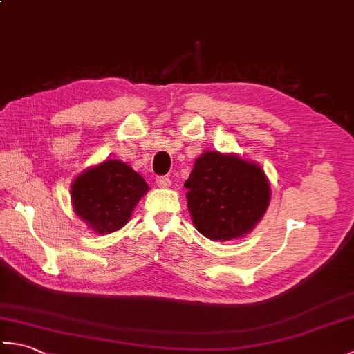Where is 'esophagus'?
Segmentation results:
<instances>
[{
	"mask_svg": "<svg viewBox=\"0 0 354 354\" xmlns=\"http://www.w3.org/2000/svg\"><path fill=\"white\" fill-rule=\"evenodd\" d=\"M156 185L158 187H162V189H165V187L170 185V179L167 176H158L156 178Z\"/></svg>",
	"mask_w": 354,
	"mask_h": 354,
	"instance_id": "1",
	"label": "esophagus"
}]
</instances>
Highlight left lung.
Here are the masks:
<instances>
[{"label": "left lung", "mask_w": 354, "mask_h": 354, "mask_svg": "<svg viewBox=\"0 0 354 354\" xmlns=\"http://www.w3.org/2000/svg\"><path fill=\"white\" fill-rule=\"evenodd\" d=\"M184 187L198 231L222 242L251 231L270 199L265 171L257 164L219 152L202 153Z\"/></svg>", "instance_id": "left-lung-1"}]
</instances>
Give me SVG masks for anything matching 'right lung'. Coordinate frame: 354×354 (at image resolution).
<instances>
[{"label":"right lung","instance_id":"right-lung-1","mask_svg":"<svg viewBox=\"0 0 354 354\" xmlns=\"http://www.w3.org/2000/svg\"><path fill=\"white\" fill-rule=\"evenodd\" d=\"M147 190L145 179L129 165L108 160L76 178L71 198L74 212L89 228L109 234L124 227Z\"/></svg>","mask_w":354,"mask_h":354}]
</instances>
